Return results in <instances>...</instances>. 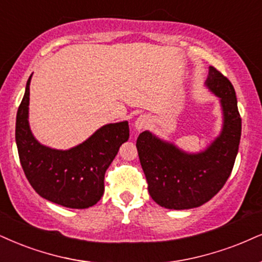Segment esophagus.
I'll return each instance as SVG.
<instances>
[{
    "label": "esophagus",
    "mask_w": 262,
    "mask_h": 262,
    "mask_svg": "<svg viewBox=\"0 0 262 262\" xmlns=\"http://www.w3.org/2000/svg\"><path fill=\"white\" fill-rule=\"evenodd\" d=\"M149 124H150L149 118H148L147 115H141L136 119V121H135L134 125H135V128H136L137 131H142V130H144V128H147L148 126H149Z\"/></svg>",
    "instance_id": "1"
}]
</instances>
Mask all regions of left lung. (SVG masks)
Here are the masks:
<instances>
[{
	"mask_svg": "<svg viewBox=\"0 0 262 262\" xmlns=\"http://www.w3.org/2000/svg\"><path fill=\"white\" fill-rule=\"evenodd\" d=\"M205 85L220 98L224 125L206 149L187 153L149 131L140 134L137 150L151 199L166 209L185 210L209 202L230 177L239 147L242 119L234 87L214 67Z\"/></svg>",
	"mask_w": 262,
	"mask_h": 262,
	"instance_id": "8db88e82",
	"label": "left lung"
}]
</instances>
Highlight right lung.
<instances>
[{"mask_svg":"<svg viewBox=\"0 0 262 262\" xmlns=\"http://www.w3.org/2000/svg\"><path fill=\"white\" fill-rule=\"evenodd\" d=\"M29 77L15 122L19 159L32 188L42 198L72 209L95 205L104 192V175L119 148L130 137L128 122L106 124L67 150L41 144L29 126Z\"/></svg>","mask_w":262,"mask_h":262,"instance_id":"1","label":"right lung"}]
</instances>
